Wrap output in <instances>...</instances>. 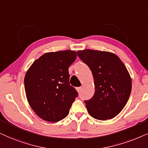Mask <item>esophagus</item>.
Masks as SVG:
<instances>
[{
    "label": "esophagus",
    "mask_w": 148,
    "mask_h": 148,
    "mask_svg": "<svg viewBox=\"0 0 148 148\" xmlns=\"http://www.w3.org/2000/svg\"><path fill=\"white\" fill-rule=\"evenodd\" d=\"M76 90H77V91H78V92H79L81 91V90H82V86H79V87H76Z\"/></svg>",
    "instance_id": "34e87169"
}]
</instances>
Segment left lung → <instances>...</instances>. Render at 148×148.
<instances>
[{"mask_svg": "<svg viewBox=\"0 0 148 148\" xmlns=\"http://www.w3.org/2000/svg\"><path fill=\"white\" fill-rule=\"evenodd\" d=\"M77 55L91 70L94 79V95L84 101L88 114L100 121L116 116L131 92V78L125 64L108 51L86 49L77 51Z\"/></svg>", "mask_w": 148, "mask_h": 148, "instance_id": "8db88e82", "label": "left lung"}]
</instances>
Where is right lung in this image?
<instances>
[{
	"mask_svg": "<svg viewBox=\"0 0 148 148\" xmlns=\"http://www.w3.org/2000/svg\"><path fill=\"white\" fill-rule=\"evenodd\" d=\"M76 58L71 50L47 53L34 61L24 78L27 100L44 121L56 123L68 115L78 92L69 83L68 68Z\"/></svg>",
	"mask_w": 148,
	"mask_h": 148,
	"instance_id": "obj_1",
	"label": "right lung"
}]
</instances>
